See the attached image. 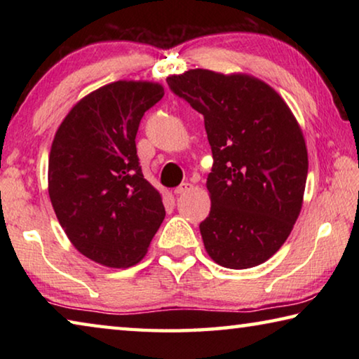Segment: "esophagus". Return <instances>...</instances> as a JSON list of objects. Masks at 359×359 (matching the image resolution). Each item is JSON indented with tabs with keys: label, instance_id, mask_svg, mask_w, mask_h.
<instances>
[{
	"label": "esophagus",
	"instance_id": "obj_1",
	"mask_svg": "<svg viewBox=\"0 0 359 359\" xmlns=\"http://www.w3.org/2000/svg\"><path fill=\"white\" fill-rule=\"evenodd\" d=\"M191 190H193V185L188 184V182H185V184H182V185H179L177 188H175L174 193H175V194H185V193L191 191Z\"/></svg>",
	"mask_w": 359,
	"mask_h": 359
}]
</instances>
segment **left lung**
<instances>
[{"label":"left lung","instance_id":"left-lung-1","mask_svg":"<svg viewBox=\"0 0 359 359\" xmlns=\"http://www.w3.org/2000/svg\"><path fill=\"white\" fill-rule=\"evenodd\" d=\"M169 88L204 115L214 156L209 217L199 224L217 264L247 269L269 259L302 208L309 158L301 126L274 88L248 74L190 69Z\"/></svg>","mask_w":359,"mask_h":359}]
</instances>
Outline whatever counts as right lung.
<instances>
[{
    "label": "right lung",
    "instance_id": "obj_1",
    "mask_svg": "<svg viewBox=\"0 0 359 359\" xmlns=\"http://www.w3.org/2000/svg\"><path fill=\"white\" fill-rule=\"evenodd\" d=\"M163 95L155 82L107 83L79 101L53 137L48 196L71 244L95 263L135 266L165 220L136 150L141 118Z\"/></svg>",
    "mask_w": 359,
    "mask_h": 359
}]
</instances>
